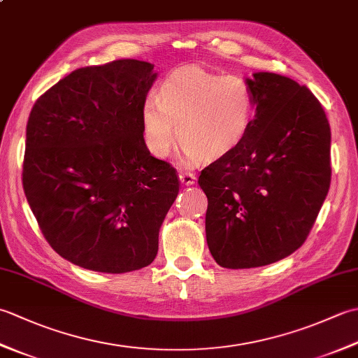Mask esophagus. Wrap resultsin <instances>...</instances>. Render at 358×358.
I'll return each mask as SVG.
<instances>
[{"label": "esophagus", "instance_id": "34e87169", "mask_svg": "<svg viewBox=\"0 0 358 358\" xmlns=\"http://www.w3.org/2000/svg\"><path fill=\"white\" fill-rule=\"evenodd\" d=\"M178 177H180L181 185H185V186L195 185V175L192 172H180Z\"/></svg>", "mask_w": 358, "mask_h": 358}]
</instances>
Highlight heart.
<instances>
[{
    "mask_svg": "<svg viewBox=\"0 0 358 358\" xmlns=\"http://www.w3.org/2000/svg\"><path fill=\"white\" fill-rule=\"evenodd\" d=\"M255 113V96L238 75L186 66L171 72L148 96L140 118L144 143L157 157H166L175 140L187 158L217 159L237 149Z\"/></svg>",
    "mask_w": 358,
    "mask_h": 358,
    "instance_id": "1",
    "label": "heart"
}]
</instances>
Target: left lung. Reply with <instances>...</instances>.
<instances>
[{
  "label": "left lung",
  "instance_id": "1",
  "mask_svg": "<svg viewBox=\"0 0 358 358\" xmlns=\"http://www.w3.org/2000/svg\"><path fill=\"white\" fill-rule=\"evenodd\" d=\"M255 115L237 149L204 167L206 240L227 269L260 268L295 252L331 185V127L306 86L272 72L246 78Z\"/></svg>",
  "mask_w": 358,
  "mask_h": 358
}]
</instances>
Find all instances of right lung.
I'll return each instance as SVG.
<instances>
[{
	"label": "right lung",
	"mask_w": 358,
	"mask_h": 358,
	"mask_svg": "<svg viewBox=\"0 0 358 358\" xmlns=\"http://www.w3.org/2000/svg\"><path fill=\"white\" fill-rule=\"evenodd\" d=\"M155 80L138 59L81 67L30 110L26 199L53 250L80 268L124 273L157 257L180 185L144 143L140 110Z\"/></svg>",
	"instance_id": "add662e5"
}]
</instances>
